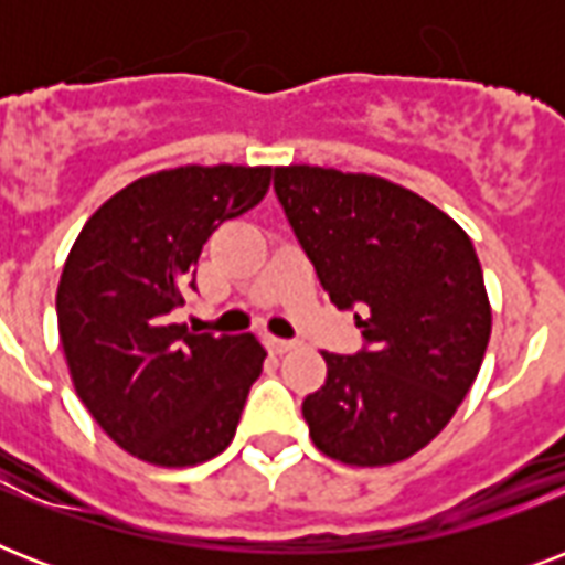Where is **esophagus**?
Listing matches in <instances>:
<instances>
[{"mask_svg":"<svg viewBox=\"0 0 565 565\" xmlns=\"http://www.w3.org/2000/svg\"><path fill=\"white\" fill-rule=\"evenodd\" d=\"M266 345H269V352L275 354H284V352H290L292 349V340H281V337H266Z\"/></svg>","mask_w":565,"mask_h":565,"instance_id":"obj_1","label":"esophagus"}]
</instances>
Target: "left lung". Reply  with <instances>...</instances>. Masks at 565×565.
I'll return each mask as SVG.
<instances>
[{"instance_id":"left-lung-1","label":"left lung","mask_w":565,"mask_h":565,"mask_svg":"<svg viewBox=\"0 0 565 565\" xmlns=\"http://www.w3.org/2000/svg\"><path fill=\"white\" fill-rule=\"evenodd\" d=\"M275 195L363 349L322 352L326 386L301 404L310 439L349 466L425 448L475 384L490 343V299L472 239L451 216L377 175L278 167Z\"/></svg>"}]
</instances>
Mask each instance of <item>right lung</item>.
I'll return each mask as SVG.
<instances>
[{
	"label": "right lung",
	"instance_id": "1",
	"mask_svg": "<svg viewBox=\"0 0 565 565\" xmlns=\"http://www.w3.org/2000/svg\"><path fill=\"white\" fill-rule=\"evenodd\" d=\"M269 167H179L110 195L82 228L57 284V331L75 393L117 446L154 466L228 448L264 345L190 334L170 313L195 290L211 231L255 207Z\"/></svg>",
	"mask_w": 565,
	"mask_h": 565
}]
</instances>
